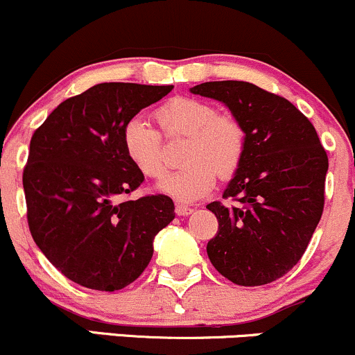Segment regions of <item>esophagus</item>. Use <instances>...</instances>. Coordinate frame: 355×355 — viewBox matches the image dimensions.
I'll return each mask as SVG.
<instances>
[{"mask_svg":"<svg viewBox=\"0 0 355 355\" xmlns=\"http://www.w3.org/2000/svg\"><path fill=\"white\" fill-rule=\"evenodd\" d=\"M175 212H177V216H190V214L193 212V209L189 207V205L178 204L177 207H175Z\"/></svg>","mask_w":355,"mask_h":355,"instance_id":"34e87169","label":"esophagus"}]
</instances>
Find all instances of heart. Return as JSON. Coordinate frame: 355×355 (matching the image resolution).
<instances>
[{"label":"heart","instance_id":"b5f03b06","mask_svg":"<svg viewBox=\"0 0 355 355\" xmlns=\"http://www.w3.org/2000/svg\"><path fill=\"white\" fill-rule=\"evenodd\" d=\"M166 136H187L180 170L159 180L162 193L182 202L204 197L214 189L217 175L229 178L244 157V131L231 116L219 114L216 106L193 97H175L155 112ZM123 150L143 177L158 178L165 171L162 136L143 116H135L123 128Z\"/></svg>","mask_w":355,"mask_h":355}]
</instances>
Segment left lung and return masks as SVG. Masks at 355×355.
I'll use <instances>...</instances> for the list:
<instances>
[{"label":"left lung","mask_w":355,"mask_h":355,"mask_svg":"<svg viewBox=\"0 0 355 355\" xmlns=\"http://www.w3.org/2000/svg\"><path fill=\"white\" fill-rule=\"evenodd\" d=\"M231 111L244 131V157L222 197L239 204L207 205L219 220L207 256L241 286L286 275L309 246L323 212L329 158L313 124L290 101L244 80L190 89Z\"/></svg>","instance_id":"obj_1"}]
</instances>
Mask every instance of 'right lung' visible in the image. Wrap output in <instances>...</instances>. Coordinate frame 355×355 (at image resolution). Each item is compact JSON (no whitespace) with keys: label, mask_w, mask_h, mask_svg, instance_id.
<instances>
[{"label":"right lung","mask_w":355,"mask_h":355,"mask_svg":"<svg viewBox=\"0 0 355 355\" xmlns=\"http://www.w3.org/2000/svg\"><path fill=\"white\" fill-rule=\"evenodd\" d=\"M171 89L97 84L58 104L32 136L23 171L30 232L77 285L114 291L133 283L155 236L175 219L166 196L119 200L145 180L124 155V124Z\"/></svg>","instance_id":"add662e5"}]
</instances>
